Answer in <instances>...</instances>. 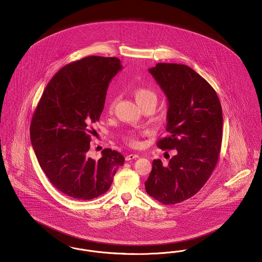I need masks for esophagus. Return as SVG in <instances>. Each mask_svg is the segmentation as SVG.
Returning <instances> with one entry per match:
<instances>
[{
  "instance_id": "1",
  "label": "esophagus",
  "mask_w": 262,
  "mask_h": 262,
  "mask_svg": "<svg viewBox=\"0 0 262 262\" xmlns=\"http://www.w3.org/2000/svg\"><path fill=\"white\" fill-rule=\"evenodd\" d=\"M138 157H139L138 154H128V155L125 156V160H126V161H130V160L137 159Z\"/></svg>"
}]
</instances>
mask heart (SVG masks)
Instances as JSON below:
<instances>
[{"label": "heart", "instance_id": "1", "mask_svg": "<svg viewBox=\"0 0 262 262\" xmlns=\"http://www.w3.org/2000/svg\"><path fill=\"white\" fill-rule=\"evenodd\" d=\"M134 95L135 98L137 100V103L139 104V106L142 108L146 105H154L156 106L157 101H158V95L155 91H153L152 89L147 88H137L134 89ZM118 102V96L117 95H113L109 102V110L113 111L115 109V106ZM125 142L133 146V147H138L140 145V139L135 133H128L125 137Z\"/></svg>", "mask_w": 262, "mask_h": 262}]
</instances>
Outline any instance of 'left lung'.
<instances>
[{"label":"left lung","instance_id":"1","mask_svg":"<svg viewBox=\"0 0 262 262\" xmlns=\"http://www.w3.org/2000/svg\"><path fill=\"white\" fill-rule=\"evenodd\" d=\"M148 71L168 99L169 136L160 138L157 146L176 154L167 165L153 160L145 190L163 204H176L198 193L217 165L222 107L211 85L186 64L158 62Z\"/></svg>","mask_w":262,"mask_h":262}]
</instances>
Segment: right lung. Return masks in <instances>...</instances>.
I'll return each instance as SVG.
<instances>
[{"label": "right lung", "instance_id": "right-lung-1", "mask_svg": "<svg viewBox=\"0 0 262 262\" xmlns=\"http://www.w3.org/2000/svg\"><path fill=\"white\" fill-rule=\"evenodd\" d=\"M122 69L116 57L89 56L68 63L49 81L30 124V139L51 184L75 200H88L108 191L125 162L106 148L95 161L88 156L91 125L104 109L109 82Z\"/></svg>", "mask_w": 262, "mask_h": 262}]
</instances>
